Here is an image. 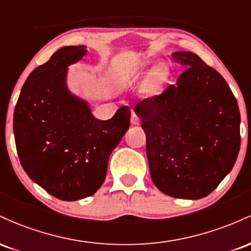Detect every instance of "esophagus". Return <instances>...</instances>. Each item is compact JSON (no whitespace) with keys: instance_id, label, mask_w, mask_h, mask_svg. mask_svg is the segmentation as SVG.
<instances>
[{"instance_id":"obj_1","label":"esophagus","mask_w":251,"mask_h":251,"mask_svg":"<svg viewBox=\"0 0 251 251\" xmlns=\"http://www.w3.org/2000/svg\"><path fill=\"white\" fill-rule=\"evenodd\" d=\"M131 124H132V125H139V124H140L139 117H138L135 113H132V116H131Z\"/></svg>"}]
</instances>
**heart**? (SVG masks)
<instances>
[{
  "mask_svg": "<svg viewBox=\"0 0 251 251\" xmlns=\"http://www.w3.org/2000/svg\"><path fill=\"white\" fill-rule=\"evenodd\" d=\"M166 74H168V71H166V68L164 67V66H158V67H155L154 71L151 73V75H150L145 87H144V92H145L146 94H150V96L157 93L160 85H162V82L165 80ZM137 76L138 71H129L128 73H126L125 75L123 76L122 83L124 86L129 85V83H132L135 79H137Z\"/></svg>",
  "mask_w": 251,
  "mask_h": 251,
  "instance_id": "heart-1",
  "label": "heart"
}]
</instances>
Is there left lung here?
Segmentation results:
<instances>
[{
    "label": "left lung",
    "instance_id": "left-lung-1",
    "mask_svg": "<svg viewBox=\"0 0 251 251\" xmlns=\"http://www.w3.org/2000/svg\"><path fill=\"white\" fill-rule=\"evenodd\" d=\"M175 85L135 106L154 185L175 198L206 197L234 168L241 146L237 100L223 76L190 51Z\"/></svg>",
    "mask_w": 251,
    "mask_h": 251
}]
</instances>
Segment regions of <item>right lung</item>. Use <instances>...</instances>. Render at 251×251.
<instances>
[{
	"label": "right lung",
	"instance_id": "obj_1",
	"mask_svg": "<svg viewBox=\"0 0 251 251\" xmlns=\"http://www.w3.org/2000/svg\"><path fill=\"white\" fill-rule=\"evenodd\" d=\"M68 46L29 74L14 111L20 163L31 180L62 201H77L99 190L112 153L129 127L123 106L109 120H98L88 105L66 87L67 66L86 54Z\"/></svg>",
	"mask_w": 251,
	"mask_h": 251
}]
</instances>
